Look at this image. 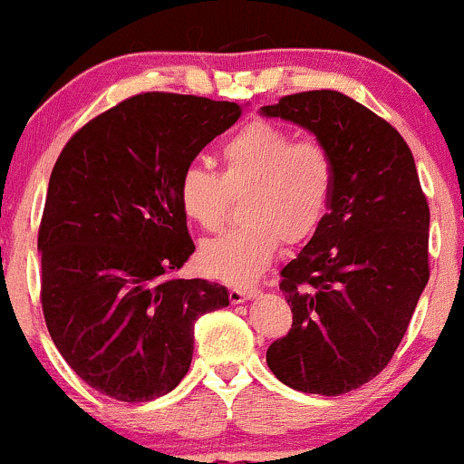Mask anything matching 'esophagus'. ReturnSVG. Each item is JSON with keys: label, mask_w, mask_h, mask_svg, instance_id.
Wrapping results in <instances>:
<instances>
[{"label": "esophagus", "mask_w": 464, "mask_h": 464, "mask_svg": "<svg viewBox=\"0 0 464 464\" xmlns=\"http://www.w3.org/2000/svg\"><path fill=\"white\" fill-rule=\"evenodd\" d=\"M255 296H257V290H253V287H231V292H228V299H231L233 305L246 303L250 299H255Z\"/></svg>", "instance_id": "obj_1"}]
</instances>
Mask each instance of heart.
I'll use <instances>...</instances> for the list:
<instances>
[{
	"mask_svg": "<svg viewBox=\"0 0 464 464\" xmlns=\"http://www.w3.org/2000/svg\"><path fill=\"white\" fill-rule=\"evenodd\" d=\"M334 159L318 140H295L268 121H255L220 148V174L185 165L177 183L188 220L214 231L228 194L237 196L242 225L207 239L200 266L209 276L246 284L273 262L281 242L301 244L321 228L334 196Z\"/></svg>",
	"mask_w": 464,
	"mask_h": 464,
	"instance_id": "1",
	"label": "heart"
}]
</instances>
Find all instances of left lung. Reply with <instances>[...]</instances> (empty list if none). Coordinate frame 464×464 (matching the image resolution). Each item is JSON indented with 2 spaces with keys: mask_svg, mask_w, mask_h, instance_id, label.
Instances as JSON below:
<instances>
[{
  "mask_svg": "<svg viewBox=\"0 0 464 464\" xmlns=\"http://www.w3.org/2000/svg\"><path fill=\"white\" fill-rule=\"evenodd\" d=\"M259 115L312 132L335 172L327 218L281 270L292 329L266 362L295 391L343 395L391 362L428 285V200L403 137L349 95H285Z\"/></svg>",
  "mask_w": 464,
  "mask_h": 464,
  "instance_id": "obj_1",
  "label": "left lung"
}]
</instances>
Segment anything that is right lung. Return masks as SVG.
Returning a JSON list of instances; mask_svg holds the SVG:
<instances>
[{"label": "right lung", "instance_id": "obj_1", "mask_svg": "<svg viewBox=\"0 0 464 464\" xmlns=\"http://www.w3.org/2000/svg\"><path fill=\"white\" fill-rule=\"evenodd\" d=\"M239 115L237 102L135 95L82 126L52 169L39 231L47 332L102 395L140 403L174 391L194 323L228 305L225 285L172 276L196 250L177 183Z\"/></svg>", "mask_w": 464, "mask_h": 464}]
</instances>
